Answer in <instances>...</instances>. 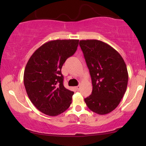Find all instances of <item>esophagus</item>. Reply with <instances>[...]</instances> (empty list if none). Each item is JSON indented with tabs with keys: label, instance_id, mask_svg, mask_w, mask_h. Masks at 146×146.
I'll return each instance as SVG.
<instances>
[{
	"label": "esophagus",
	"instance_id": "1",
	"mask_svg": "<svg viewBox=\"0 0 146 146\" xmlns=\"http://www.w3.org/2000/svg\"><path fill=\"white\" fill-rule=\"evenodd\" d=\"M76 90L79 91L80 89V86L78 85V86H76Z\"/></svg>",
	"mask_w": 146,
	"mask_h": 146
}]
</instances>
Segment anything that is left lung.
<instances>
[{
    "mask_svg": "<svg viewBox=\"0 0 146 146\" xmlns=\"http://www.w3.org/2000/svg\"><path fill=\"white\" fill-rule=\"evenodd\" d=\"M92 83V94L84 99L88 108L100 115L117 108L126 91L128 73L121 55L108 44L98 40L79 42Z\"/></svg>",
    "mask_w": 146,
    "mask_h": 146,
    "instance_id": "left-lung-1",
    "label": "left lung"
}]
</instances>
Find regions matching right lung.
Returning a JSON list of instances; mask_svg holds the SVG:
<instances>
[{
	"label": "right lung",
	"mask_w": 146,
	"mask_h": 146,
	"mask_svg": "<svg viewBox=\"0 0 146 146\" xmlns=\"http://www.w3.org/2000/svg\"><path fill=\"white\" fill-rule=\"evenodd\" d=\"M79 40L47 42L31 56L24 72L26 91L35 106L44 114L56 116L66 110L74 92L63 85L62 67L76 51Z\"/></svg>",
	"instance_id": "obj_1"
}]
</instances>
